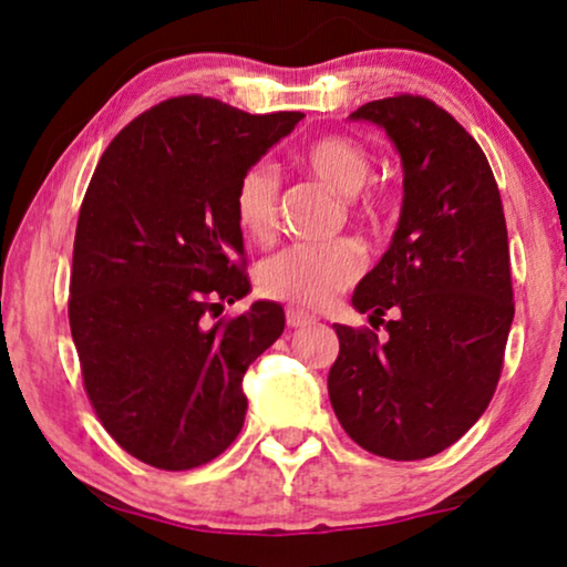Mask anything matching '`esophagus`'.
Instances as JSON below:
<instances>
[{
	"label": "esophagus",
	"mask_w": 567,
	"mask_h": 567,
	"mask_svg": "<svg viewBox=\"0 0 567 567\" xmlns=\"http://www.w3.org/2000/svg\"><path fill=\"white\" fill-rule=\"evenodd\" d=\"M286 322H289V328H305V324L315 322V317L305 312V309L289 307V309H286Z\"/></svg>",
	"instance_id": "34e87169"
}]
</instances>
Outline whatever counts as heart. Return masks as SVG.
<instances>
[{"mask_svg": "<svg viewBox=\"0 0 567 567\" xmlns=\"http://www.w3.org/2000/svg\"><path fill=\"white\" fill-rule=\"evenodd\" d=\"M297 165L320 177L351 200L361 219H377L384 198L374 190H361L371 175V157L363 144L346 134H324L301 146ZM231 208L239 231L252 243L274 237L278 224V177L268 165H250L237 177ZM361 274V252L348 239L330 243H297L284 247L258 266V289L262 297L289 301L297 307L320 309L332 305Z\"/></svg>", "mask_w": 567, "mask_h": 567, "instance_id": "obj_1", "label": "heart"}]
</instances>
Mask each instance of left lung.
Returning <instances> with one entry per match:
<instances>
[{
  "mask_svg": "<svg viewBox=\"0 0 567 567\" xmlns=\"http://www.w3.org/2000/svg\"><path fill=\"white\" fill-rule=\"evenodd\" d=\"M382 126L405 169L390 250L353 291L384 340L332 324V410L367 452L413 462L467 433L498 386L514 322L508 231L485 152L454 115L421 95L371 100L351 113Z\"/></svg>",
  "mask_w": 567,
  "mask_h": 567,
  "instance_id": "obj_1",
  "label": "left lung"
}]
</instances>
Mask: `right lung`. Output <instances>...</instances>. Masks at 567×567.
<instances>
[{
	"label": "right lung",
	"instance_id": "right-lung-1",
	"mask_svg": "<svg viewBox=\"0 0 567 567\" xmlns=\"http://www.w3.org/2000/svg\"><path fill=\"white\" fill-rule=\"evenodd\" d=\"M301 118L169 97L97 162L76 219L69 324L90 405L144 464L200 467L243 431V377L286 317L276 301L219 317L250 291L231 193Z\"/></svg>",
	"mask_w": 567,
	"mask_h": 567
}]
</instances>
